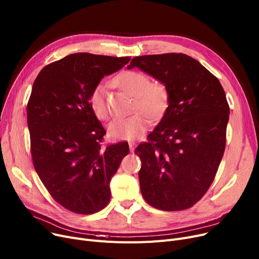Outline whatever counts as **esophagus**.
<instances>
[{"mask_svg": "<svg viewBox=\"0 0 259 259\" xmlns=\"http://www.w3.org/2000/svg\"><path fill=\"white\" fill-rule=\"evenodd\" d=\"M129 148H130V152H133L134 151V148H135V143L134 142L129 143Z\"/></svg>", "mask_w": 259, "mask_h": 259, "instance_id": "obj_1", "label": "esophagus"}]
</instances>
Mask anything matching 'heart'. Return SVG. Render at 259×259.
I'll list each match as a JSON object with an SVG mask.
<instances>
[{"mask_svg": "<svg viewBox=\"0 0 259 259\" xmlns=\"http://www.w3.org/2000/svg\"><path fill=\"white\" fill-rule=\"evenodd\" d=\"M114 85L134 97L132 111H138L124 118L114 119L108 127V134L115 141H133L141 138L150 125V117L159 119L165 114L170 102L168 87L161 81H151L147 73L127 70L114 78ZM90 107L94 115L107 120L111 115L103 85H98L90 94Z\"/></svg>", "mask_w": 259, "mask_h": 259, "instance_id": "b5f03b06", "label": "heart"}]
</instances>
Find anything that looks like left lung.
<instances>
[{"label":"left lung","mask_w":259,"mask_h":259,"mask_svg":"<svg viewBox=\"0 0 259 259\" xmlns=\"http://www.w3.org/2000/svg\"><path fill=\"white\" fill-rule=\"evenodd\" d=\"M152 75L170 92L167 110L140 156L143 197L162 211L191 208L213 183L226 148L230 108L219 78L184 53L135 57L128 66Z\"/></svg>","instance_id":"left-lung-1"}]
</instances>
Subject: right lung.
Listing matches in <instances>:
<instances>
[{
	"label": "right lung",
	"instance_id": "1",
	"mask_svg": "<svg viewBox=\"0 0 259 259\" xmlns=\"http://www.w3.org/2000/svg\"><path fill=\"white\" fill-rule=\"evenodd\" d=\"M129 61L74 53L45 66L33 83L27 103L33 167L51 197L73 213L108 205L109 184L129 152L126 142L102 146L106 130L89 102L101 79Z\"/></svg>",
	"mask_w": 259,
	"mask_h": 259
}]
</instances>
